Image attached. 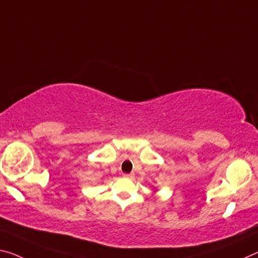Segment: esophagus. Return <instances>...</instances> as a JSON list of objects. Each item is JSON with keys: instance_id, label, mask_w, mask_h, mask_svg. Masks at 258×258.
<instances>
[{"instance_id": "obj_1", "label": "esophagus", "mask_w": 258, "mask_h": 258, "mask_svg": "<svg viewBox=\"0 0 258 258\" xmlns=\"http://www.w3.org/2000/svg\"><path fill=\"white\" fill-rule=\"evenodd\" d=\"M124 178L133 179V178H134V173H125V174H124Z\"/></svg>"}]
</instances>
